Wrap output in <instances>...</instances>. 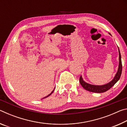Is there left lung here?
<instances>
[{
	"label": "left lung",
	"mask_w": 127,
	"mask_h": 127,
	"mask_svg": "<svg viewBox=\"0 0 127 127\" xmlns=\"http://www.w3.org/2000/svg\"><path fill=\"white\" fill-rule=\"evenodd\" d=\"M119 68H118V72L116 74L115 76L112 81L110 82L107 83L106 85H102V86H96V85H92L89 84L83 80L81 76L79 78V82L84 89L92 92H95V93H102V92H106L107 90L111 89L116 83L120 79V77L121 76L122 72V60H121V55H120V51L119 49Z\"/></svg>",
	"instance_id": "1"
}]
</instances>
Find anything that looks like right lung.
<instances>
[{
  "instance_id": "1",
  "label": "right lung",
  "mask_w": 127,
  "mask_h": 127,
  "mask_svg": "<svg viewBox=\"0 0 127 127\" xmlns=\"http://www.w3.org/2000/svg\"><path fill=\"white\" fill-rule=\"evenodd\" d=\"M54 90H53V91L52 92H51V93H50V94H49V95H48V96H46V97H45L44 98H46V97H48V96H50V95H51V94H52V93H53V92H54Z\"/></svg>"
}]
</instances>
